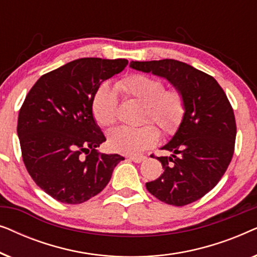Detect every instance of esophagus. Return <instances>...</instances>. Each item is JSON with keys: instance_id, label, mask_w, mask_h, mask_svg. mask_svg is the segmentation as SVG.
Segmentation results:
<instances>
[{"instance_id": "1", "label": "esophagus", "mask_w": 257, "mask_h": 257, "mask_svg": "<svg viewBox=\"0 0 257 257\" xmlns=\"http://www.w3.org/2000/svg\"><path fill=\"white\" fill-rule=\"evenodd\" d=\"M146 159L145 156H130V160H132L133 163H142V161H144Z\"/></svg>"}]
</instances>
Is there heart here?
I'll return each instance as SVG.
<instances>
[{
    "label": "heart",
    "instance_id": "heart-1",
    "mask_svg": "<svg viewBox=\"0 0 257 257\" xmlns=\"http://www.w3.org/2000/svg\"><path fill=\"white\" fill-rule=\"evenodd\" d=\"M126 99L144 105L143 120L152 121L166 135L179 127L185 114V100L178 90L167 91L160 79L145 75H131L115 84ZM118 98L108 85H101L92 100V113L97 124L106 127L117 119ZM159 139V132L152 125L139 128L119 126L107 135L111 150L119 153L137 154L153 146Z\"/></svg>",
    "mask_w": 257,
    "mask_h": 257
}]
</instances>
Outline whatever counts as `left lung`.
Wrapping results in <instances>:
<instances>
[{"mask_svg":"<svg viewBox=\"0 0 257 257\" xmlns=\"http://www.w3.org/2000/svg\"><path fill=\"white\" fill-rule=\"evenodd\" d=\"M130 68L168 80L185 100L177 132L161 147L171 156L157 157L164 173L146 182L147 191L168 205L194 202L215 187L233 157L236 124L226 93L212 76L175 59L132 61Z\"/></svg>","mask_w":257,"mask_h":257,"instance_id":"1","label":"left lung"}]
</instances>
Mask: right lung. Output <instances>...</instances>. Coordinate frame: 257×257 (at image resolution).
I'll list each match as a JSON object with an SVG mask.
<instances>
[{
    "mask_svg": "<svg viewBox=\"0 0 257 257\" xmlns=\"http://www.w3.org/2000/svg\"><path fill=\"white\" fill-rule=\"evenodd\" d=\"M127 59L79 58L45 73L31 87L17 120L24 165L41 189L63 203L77 205L110 181L119 154L97 152L105 138L92 113L100 84Z\"/></svg>",
    "mask_w": 257,
    "mask_h": 257,
    "instance_id": "right-lung-1",
    "label": "right lung"
}]
</instances>
